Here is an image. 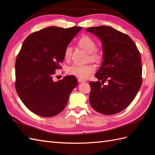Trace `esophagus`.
<instances>
[{
    "mask_svg": "<svg viewBox=\"0 0 155 155\" xmlns=\"http://www.w3.org/2000/svg\"><path fill=\"white\" fill-rule=\"evenodd\" d=\"M78 81L79 82V83H84V82H86L87 81L86 80H84V79H83V78H79L78 79Z\"/></svg>",
    "mask_w": 155,
    "mask_h": 155,
    "instance_id": "esophagus-1",
    "label": "esophagus"
}]
</instances>
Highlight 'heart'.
<instances>
[{
  "label": "heart",
  "instance_id": "heart-1",
  "mask_svg": "<svg viewBox=\"0 0 155 155\" xmlns=\"http://www.w3.org/2000/svg\"><path fill=\"white\" fill-rule=\"evenodd\" d=\"M78 45L83 50L91 54L90 57L92 60L97 62H100L102 61L103 56H102V54L99 51L95 50L96 43L91 37H88V36H83L79 39V41L78 42ZM72 48L68 46V47H66L64 50V58L67 59V60L70 58ZM94 67L91 64L84 65L74 64L68 68V72L69 74L76 76V77L86 78L89 77L90 74L94 72Z\"/></svg>",
  "mask_w": 155,
  "mask_h": 155
}]
</instances>
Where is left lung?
<instances>
[{
	"mask_svg": "<svg viewBox=\"0 0 155 155\" xmlns=\"http://www.w3.org/2000/svg\"><path fill=\"white\" fill-rule=\"evenodd\" d=\"M86 31L99 38L103 46V61L95 74L98 81L89 82L91 105L101 114H117L131 103L142 84L140 52L129 36L110 27Z\"/></svg>",
	"mask_w": 155,
	"mask_h": 155,
	"instance_id": "left-lung-1",
	"label": "left lung"
}]
</instances>
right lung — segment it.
Segmentation results:
<instances>
[{
  "label": "right lung",
  "mask_w": 155,
  "mask_h": 155,
  "mask_svg": "<svg viewBox=\"0 0 155 155\" xmlns=\"http://www.w3.org/2000/svg\"><path fill=\"white\" fill-rule=\"evenodd\" d=\"M82 29L49 27L25 39L15 62V88L24 104L32 113L51 117L63 110L78 80L68 75L54 82L61 68L66 47Z\"/></svg>",
  "instance_id": "right-lung-1"
}]
</instances>
